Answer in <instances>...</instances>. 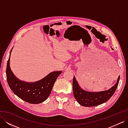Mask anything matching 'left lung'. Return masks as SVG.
I'll return each instance as SVG.
<instances>
[{
	"label": "left lung",
	"instance_id": "1",
	"mask_svg": "<svg viewBox=\"0 0 128 128\" xmlns=\"http://www.w3.org/2000/svg\"><path fill=\"white\" fill-rule=\"evenodd\" d=\"M120 80L118 76L117 82L110 88L100 92H88L81 88L77 83L75 76L72 80L73 94L76 101L84 107L98 106L109 100L115 92Z\"/></svg>",
	"mask_w": 128,
	"mask_h": 128
}]
</instances>
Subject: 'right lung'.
Wrapping results in <instances>:
<instances>
[{
  "mask_svg": "<svg viewBox=\"0 0 128 128\" xmlns=\"http://www.w3.org/2000/svg\"><path fill=\"white\" fill-rule=\"evenodd\" d=\"M7 61L6 77L10 88L18 97L33 104H40L47 99L50 95L53 85L61 71L50 72L44 78L35 82H26L17 78L10 68V56Z\"/></svg>",
  "mask_w": 128,
  "mask_h": 128,
  "instance_id": "right-lung-1",
  "label": "right lung"
}]
</instances>
